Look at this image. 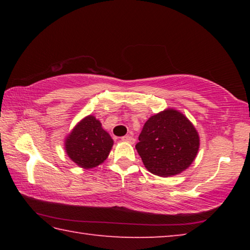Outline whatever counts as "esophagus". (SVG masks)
Returning a JSON list of instances; mask_svg holds the SVG:
<instances>
[{"instance_id": "esophagus-1", "label": "esophagus", "mask_w": 250, "mask_h": 250, "mask_svg": "<svg viewBox=\"0 0 250 250\" xmlns=\"http://www.w3.org/2000/svg\"><path fill=\"white\" fill-rule=\"evenodd\" d=\"M121 140L124 142H129V143H134V138L132 135H125V137L121 138Z\"/></svg>"}]
</instances>
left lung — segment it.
I'll use <instances>...</instances> for the list:
<instances>
[{
    "mask_svg": "<svg viewBox=\"0 0 250 250\" xmlns=\"http://www.w3.org/2000/svg\"><path fill=\"white\" fill-rule=\"evenodd\" d=\"M200 137L192 122L175 109L149 118L135 145L146 170L162 177L186 170L196 158Z\"/></svg>",
    "mask_w": 250,
    "mask_h": 250,
    "instance_id": "8db88e82",
    "label": "left lung"
}]
</instances>
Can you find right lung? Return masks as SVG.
<instances>
[{"label":"right lung","mask_w":250,"mask_h":250,"mask_svg":"<svg viewBox=\"0 0 250 250\" xmlns=\"http://www.w3.org/2000/svg\"><path fill=\"white\" fill-rule=\"evenodd\" d=\"M112 146L110 134L91 115L79 121L65 140L67 155L83 168L98 167L108 158Z\"/></svg>","instance_id":"right-lung-1"}]
</instances>
